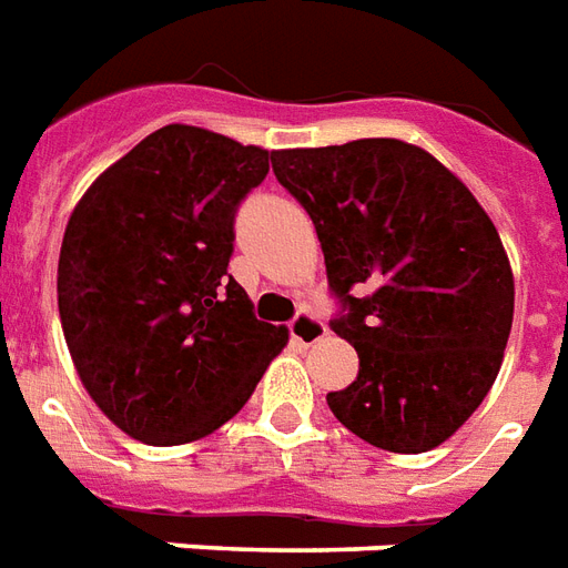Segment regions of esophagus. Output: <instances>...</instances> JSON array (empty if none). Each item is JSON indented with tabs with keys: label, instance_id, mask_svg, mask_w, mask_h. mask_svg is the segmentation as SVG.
<instances>
[{
	"label": "esophagus",
	"instance_id": "1",
	"mask_svg": "<svg viewBox=\"0 0 568 568\" xmlns=\"http://www.w3.org/2000/svg\"><path fill=\"white\" fill-rule=\"evenodd\" d=\"M288 331H292V339L301 343V346H316L318 339L327 334L325 322L318 316H313V313H306V310H301V313L288 322Z\"/></svg>",
	"mask_w": 568,
	"mask_h": 568
}]
</instances>
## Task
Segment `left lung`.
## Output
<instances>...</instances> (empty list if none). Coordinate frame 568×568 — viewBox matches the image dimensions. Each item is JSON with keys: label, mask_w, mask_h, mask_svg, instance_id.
<instances>
[{"label": "left lung", "mask_w": 568, "mask_h": 568, "mask_svg": "<svg viewBox=\"0 0 568 568\" xmlns=\"http://www.w3.org/2000/svg\"><path fill=\"white\" fill-rule=\"evenodd\" d=\"M271 159L316 225L343 306L331 327L358 352V379L327 394L331 413L376 448L430 452L481 406L503 364L515 280L494 222L439 159L406 141Z\"/></svg>", "instance_id": "8db88e82"}]
</instances>
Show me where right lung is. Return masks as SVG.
<instances>
[{
    "label": "right lung",
    "instance_id": "1",
    "mask_svg": "<svg viewBox=\"0 0 568 568\" xmlns=\"http://www.w3.org/2000/svg\"><path fill=\"white\" fill-rule=\"evenodd\" d=\"M273 153L165 125L95 180L57 271L71 361L95 406L146 445H183L241 413L283 346L229 273L234 213Z\"/></svg>",
    "mask_w": 568,
    "mask_h": 568
}]
</instances>
